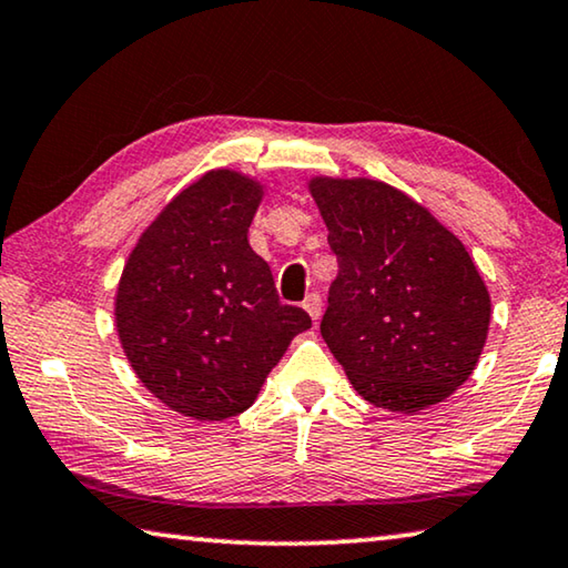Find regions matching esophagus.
<instances>
[{
	"mask_svg": "<svg viewBox=\"0 0 568 568\" xmlns=\"http://www.w3.org/2000/svg\"><path fill=\"white\" fill-rule=\"evenodd\" d=\"M303 308H305V313H308V316L318 323V318H321V308H323V303H321V295L318 293H311L308 298L303 301Z\"/></svg>",
	"mask_w": 568,
	"mask_h": 568,
	"instance_id": "1",
	"label": "esophagus"
}]
</instances>
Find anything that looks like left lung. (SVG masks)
<instances>
[{
    "mask_svg": "<svg viewBox=\"0 0 568 568\" xmlns=\"http://www.w3.org/2000/svg\"><path fill=\"white\" fill-rule=\"evenodd\" d=\"M338 275L321 336L374 407L445 402L478 366L490 293L470 252L427 206L379 179L313 176Z\"/></svg>",
    "mask_w": 568,
    "mask_h": 568,
    "instance_id": "left-lung-1",
    "label": "left lung"
}]
</instances>
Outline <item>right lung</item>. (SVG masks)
Instances as JSON below:
<instances>
[{
    "label": "right lung",
    "mask_w": 568,
    "mask_h": 568,
    "mask_svg": "<svg viewBox=\"0 0 568 568\" xmlns=\"http://www.w3.org/2000/svg\"><path fill=\"white\" fill-rule=\"evenodd\" d=\"M265 186L212 169L141 232L115 291V331L141 384L169 409L222 422L250 409L311 316L277 301L247 230Z\"/></svg>",
    "instance_id": "add662e5"
}]
</instances>
